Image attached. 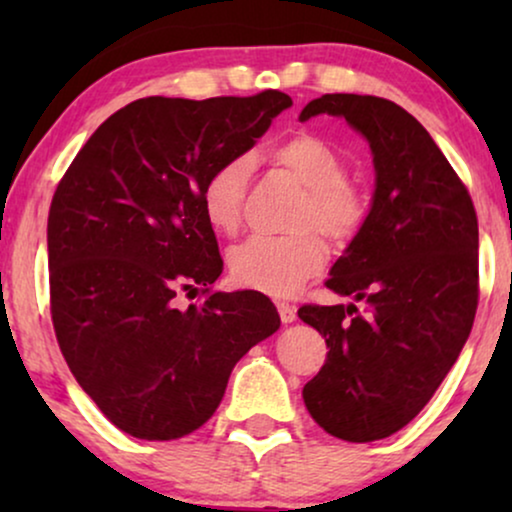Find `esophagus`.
I'll use <instances>...</instances> for the list:
<instances>
[{
    "mask_svg": "<svg viewBox=\"0 0 512 512\" xmlns=\"http://www.w3.org/2000/svg\"><path fill=\"white\" fill-rule=\"evenodd\" d=\"M277 312H279V319H282V324H291L293 319H296V307L291 303H286V300H277Z\"/></svg>",
    "mask_w": 512,
    "mask_h": 512,
    "instance_id": "esophagus-1",
    "label": "esophagus"
}]
</instances>
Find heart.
<instances>
[{"mask_svg": "<svg viewBox=\"0 0 512 512\" xmlns=\"http://www.w3.org/2000/svg\"><path fill=\"white\" fill-rule=\"evenodd\" d=\"M270 158L305 186V198L291 219V228L298 230L291 235L249 237L228 254V270L247 289L289 296L326 265L328 251L318 234L335 244L352 240L366 221V200L347 181V160L317 135L298 132L272 146ZM249 172L251 160L233 156L214 165L202 184V212L209 226L223 235H235L242 226Z\"/></svg>", "mask_w": 512, "mask_h": 512, "instance_id": "heart-1", "label": "heart"}]
</instances>
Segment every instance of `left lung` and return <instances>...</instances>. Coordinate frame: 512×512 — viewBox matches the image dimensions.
Listing matches in <instances>:
<instances>
[{
  "mask_svg": "<svg viewBox=\"0 0 512 512\" xmlns=\"http://www.w3.org/2000/svg\"><path fill=\"white\" fill-rule=\"evenodd\" d=\"M317 114L342 116L368 139L377 179L370 214L326 279L361 307L298 310L328 347L303 398L331 436L370 443L419 415L468 340L480 296L478 216L443 151L396 102L328 93L300 121Z\"/></svg>",
  "mask_w": 512,
  "mask_h": 512,
  "instance_id": "obj_1",
  "label": "left lung"
}]
</instances>
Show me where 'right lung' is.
Returning a JSON list of instances; mask_svg holds the SVG:
<instances>
[{
	"label": "right lung",
	"mask_w": 512,
	"mask_h": 512,
	"mask_svg": "<svg viewBox=\"0 0 512 512\" xmlns=\"http://www.w3.org/2000/svg\"><path fill=\"white\" fill-rule=\"evenodd\" d=\"M291 97H142L76 153L48 212L51 319L83 391L118 429L174 440L219 408L230 370L279 328L258 291H214L223 261L200 191ZM181 292L203 300L179 308Z\"/></svg>",
	"instance_id": "add662e5"
}]
</instances>
